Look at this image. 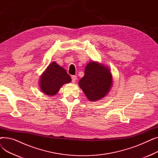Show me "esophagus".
<instances>
[{
	"label": "esophagus",
	"instance_id": "1",
	"mask_svg": "<svg viewBox=\"0 0 158 158\" xmlns=\"http://www.w3.org/2000/svg\"><path fill=\"white\" fill-rule=\"evenodd\" d=\"M72 81L73 82H76V79H77V77L76 76H72Z\"/></svg>",
	"mask_w": 158,
	"mask_h": 158
}]
</instances>
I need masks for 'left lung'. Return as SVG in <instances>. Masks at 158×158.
I'll list each match as a JSON object with an SVG mask.
<instances>
[{
	"mask_svg": "<svg viewBox=\"0 0 158 158\" xmlns=\"http://www.w3.org/2000/svg\"><path fill=\"white\" fill-rule=\"evenodd\" d=\"M112 82L109 69L98 63L90 62L86 66L85 76L80 79L79 86L90 101H95L107 94Z\"/></svg>",
	"mask_w": 158,
	"mask_h": 158,
	"instance_id": "8db88e82",
	"label": "left lung"
}]
</instances>
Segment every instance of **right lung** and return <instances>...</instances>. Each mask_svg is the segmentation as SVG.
<instances>
[{"mask_svg": "<svg viewBox=\"0 0 158 158\" xmlns=\"http://www.w3.org/2000/svg\"><path fill=\"white\" fill-rule=\"evenodd\" d=\"M71 81V77L65 69L56 63L48 65L41 76L40 85L42 92L48 95H56L60 88Z\"/></svg>", "mask_w": 158, "mask_h": 158, "instance_id": "add662e5", "label": "right lung"}]
</instances>
